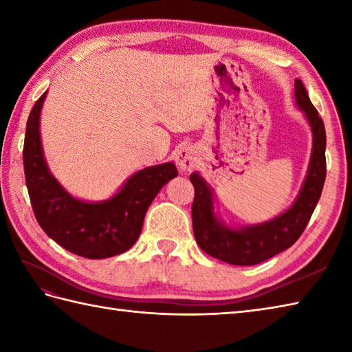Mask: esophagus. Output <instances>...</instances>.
I'll use <instances>...</instances> for the list:
<instances>
[{
	"label": "esophagus",
	"mask_w": 352,
	"mask_h": 352,
	"mask_svg": "<svg viewBox=\"0 0 352 352\" xmlns=\"http://www.w3.org/2000/svg\"><path fill=\"white\" fill-rule=\"evenodd\" d=\"M177 164L182 170L188 172L197 166V149L193 146H184L175 155Z\"/></svg>",
	"instance_id": "34e87169"
}]
</instances>
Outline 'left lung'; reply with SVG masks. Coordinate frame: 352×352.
<instances>
[{"label": "left lung", "mask_w": 352, "mask_h": 352, "mask_svg": "<svg viewBox=\"0 0 352 352\" xmlns=\"http://www.w3.org/2000/svg\"><path fill=\"white\" fill-rule=\"evenodd\" d=\"M295 100L307 116L313 131V151L300 197L287 212L260 226L231 230L223 227L213 214L212 192L197 172L190 174L195 188L192 204L193 234L199 248L208 256L237 266H252L290 248L307 227L315 212L327 175L325 126L313 106L301 80H295Z\"/></svg>", "instance_id": "obj_1"}]
</instances>
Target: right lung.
Returning <instances> with one entry per match:
<instances>
[{
    "label": "right lung",
    "instance_id": "obj_1",
    "mask_svg": "<svg viewBox=\"0 0 352 352\" xmlns=\"http://www.w3.org/2000/svg\"><path fill=\"white\" fill-rule=\"evenodd\" d=\"M43 94L30 111L24 151V172L30 203L41 228L69 252L86 258H107L136 243L149 204L169 180L178 175L174 163L136 172L116 195L104 203L72 198L50 174L43 159L39 116Z\"/></svg>",
    "mask_w": 352,
    "mask_h": 352
}]
</instances>
